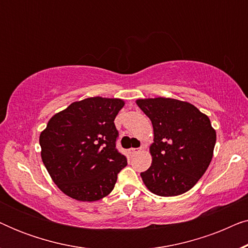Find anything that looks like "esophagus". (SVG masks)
<instances>
[{
	"instance_id": "1",
	"label": "esophagus",
	"mask_w": 248,
	"mask_h": 248,
	"mask_svg": "<svg viewBox=\"0 0 248 248\" xmlns=\"http://www.w3.org/2000/svg\"><path fill=\"white\" fill-rule=\"evenodd\" d=\"M140 150H141V149L131 148V149H130V154H131V155H135V154H138V152H140Z\"/></svg>"
}]
</instances>
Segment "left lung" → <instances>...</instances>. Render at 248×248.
I'll use <instances>...</instances> for the list:
<instances>
[{
	"instance_id": "left-lung-1",
	"label": "left lung",
	"mask_w": 248,
	"mask_h": 248,
	"mask_svg": "<svg viewBox=\"0 0 248 248\" xmlns=\"http://www.w3.org/2000/svg\"><path fill=\"white\" fill-rule=\"evenodd\" d=\"M150 118L152 164L141 172L148 189L159 196L187 192L202 177L213 155L217 135L211 122L194 105L171 98L138 99Z\"/></svg>"
}]
</instances>
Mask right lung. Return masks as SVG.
Returning <instances> with one entry per match:
<instances>
[{
	"label": "right lung",
	"mask_w": 248,
	"mask_h": 248,
	"mask_svg": "<svg viewBox=\"0 0 248 248\" xmlns=\"http://www.w3.org/2000/svg\"><path fill=\"white\" fill-rule=\"evenodd\" d=\"M124 101L91 97L54 115L40 133L44 165L61 191L78 201L93 202L113 191L127 165L118 152L114 120Z\"/></svg>",
	"instance_id": "right-lung-1"
}]
</instances>
